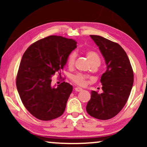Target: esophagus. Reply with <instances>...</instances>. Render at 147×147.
<instances>
[{
  "label": "esophagus",
  "instance_id": "1",
  "mask_svg": "<svg viewBox=\"0 0 147 147\" xmlns=\"http://www.w3.org/2000/svg\"><path fill=\"white\" fill-rule=\"evenodd\" d=\"M82 88H79V87H77V88H75V91H76V92H81V91H82Z\"/></svg>",
  "mask_w": 147,
  "mask_h": 147
}]
</instances>
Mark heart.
Here are the masks:
<instances>
[{
	"label": "heart",
	"instance_id": "heart-1",
	"mask_svg": "<svg viewBox=\"0 0 147 147\" xmlns=\"http://www.w3.org/2000/svg\"><path fill=\"white\" fill-rule=\"evenodd\" d=\"M86 55L88 59L89 60L90 63L92 64H100V58L99 55H98L97 53H96L94 51H88L86 52ZM75 59H76V54L75 53H71L70 54V55L68 57L67 60V64L68 66L70 67H73L75 63ZM72 80L74 83L80 86H84L86 84V76H84L82 74H78L72 77Z\"/></svg>",
	"mask_w": 147,
	"mask_h": 147
}]
</instances>
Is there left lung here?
Instances as JSON below:
<instances>
[{
  "label": "left lung",
  "mask_w": 147,
  "mask_h": 147,
  "mask_svg": "<svg viewBox=\"0 0 147 147\" xmlns=\"http://www.w3.org/2000/svg\"><path fill=\"white\" fill-rule=\"evenodd\" d=\"M103 55L106 71L102 75L103 92H91L86 106L92 117L108 120L121 111L129 97L134 82V74L127 54L119 44L99 35H90Z\"/></svg>",
  "instance_id": "1"
}]
</instances>
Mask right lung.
<instances>
[{"label":"right lung","instance_id":"1","mask_svg":"<svg viewBox=\"0 0 147 147\" xmlns=\"http://www.w3.org/2000/svg\"><path fill=\"white\" fill-rule=\"evenodd\" d=\"M76 47L75 40L51 35L33 43L24 53L16 84L23 105L37 119H55L65 111L73 87L65 82L53 86L52 76L63 69Z\"/></svg>","mask_w":147,"mask_h":147}]
</instances>
